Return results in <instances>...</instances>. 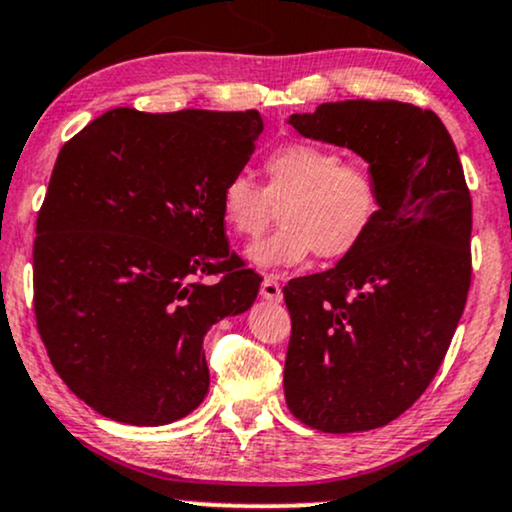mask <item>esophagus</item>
<instances>
[{
    "label": "esophagus",
    "instance_id": "esophagus-1",
    "mask_svg": "<svg viewBox=\"0 0 512 512\" xmlns=\"http://www.w3.org/2000/svg\"><path fill=\"white\" fill-rule=\"evenodd\" d=\"M260 293H262L264 300H269V303H279V300L283 298L281 286H279V281H276V276H264Z\"/></svg>",
    "mask_w": 512,
    "mask_h": 512
}]
</instances>
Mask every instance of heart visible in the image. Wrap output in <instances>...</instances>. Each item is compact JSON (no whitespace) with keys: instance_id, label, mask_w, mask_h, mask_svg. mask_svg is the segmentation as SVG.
<instances>
[{"instance_id":"1","label":"heart","mask_w":512,"mask_h":512,"mask_svg":"<svg viewBox=\"0 0 512 512\" xmlns=\"http://www.w3.org/2000/svg\"><path fill=\"white\" fill-rule=\"evenodd\" d=\"M264 188L236 174L219 197L226 229L255 238L281 207V229L255 240L245 257L260 269L298 267L312 255L341 260L372 231L381 209L377 176L365 164L343 162L329 147L286 143L262 159Z\"/></svg>"}]
</instances>
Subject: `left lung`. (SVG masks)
I'll return each instance as SVG.
<instances>
[{
    "mask_svg": "<svg viewBox=\"0 0 512 512\" xmlns=\"http://www.w3.org/2000/svg\"><path fill=\"white\" fill-rule=\"evenodd\" d=\"M288 123L353 150L381 188L360 248L283 288L288 410L326 434L367 432L427 391L451 346L472 279V197L451 135L429 109L346 100Z\"/></svg>",
    "mask_w": 512,
    "mask_h": 512,
    "instance_id": "left-lung-1",
    "label": "left lung"
}]
</instances>
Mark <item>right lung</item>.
<instances>
[{
  "instance_id": "right-lung-1",
  "label": "right lung",
  "mask_w": 512,
  "mask_h": 512,
  "mask_svg": "<svg viewBox=\"0 0 512 512\" xmlns=\"http://www.w3.org/2000/svg\"><path fill=\"white\" fill-rule=\"evenodd\" d=\"M262 128L255 109L119 107L61 147L35 229V319L64 384L109 420L159 427L205 400L202 338L260 291L219 197Z\"/></svg>"
}]
</instances>
